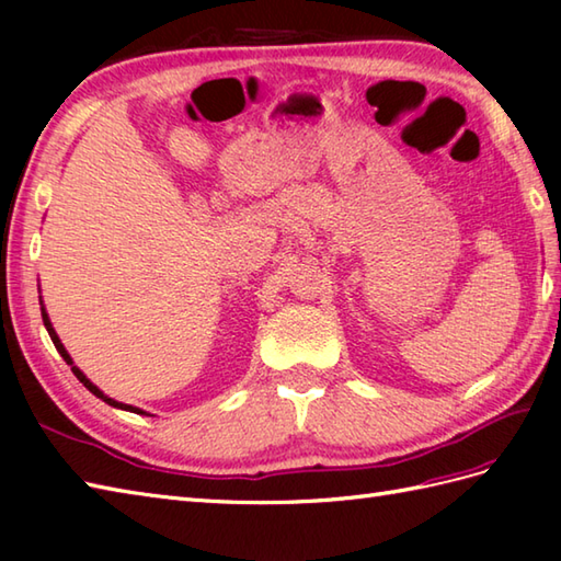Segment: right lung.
<instances>
[{
  "label": "right lung",
  "instance_id": "obj_1",
  "mask_svg": "<svg viewBox=\"0 0 561 561\" xmlns=\"http://www.w3.org/2000/svg\"><path fill=\"white\" fill-rule=\"evenodd\" d=\"M43 323H45V328H47V335H50V340H53V344H55V347H57V352L59 354H62V359L71 366V371H75V376L81 380V383L83 386H87L91 392H93V396H96V398H101L103 402H108V404H113V408H117V410H129V412H137V414H145V412H141V410H137V408H133V404H123V402H115V400H111L108 396H103V392L96 388V386H93L91 383V380L87 378V376H83L81 371H79V368L75 366V362H71V356L67 354V350L62 347V342H59V337H57V332L53 330V325H50V318H47V313H45V308H43Z\"/></svg>",
  "mask_w": 561,
  "mask_h": 561
}]
</instances>
